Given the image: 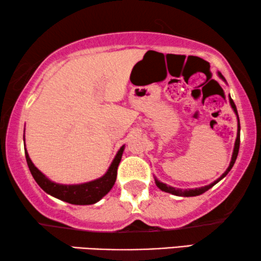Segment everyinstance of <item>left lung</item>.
I'll list each match as a JSON object with an SVG mask.
<instances>
[{
    "label": "left lung",
    "instance_id": "1",
    "mask_svg": "<svg viewBox=\"0 0 261 261\" xmlns=\"http://www.w3.org/2000/svg\"><path fill=\"white\" fill-rule=\"evenodd\" d=\"M218 76L220 79H222L223 82H226L225 76H223L221 73L218 72ZM228 99H229V104L232 106L234 113H236L237 116V119H238V134H237V138H236V143H234V149H233V153H232V159H230V162H229V166L228 168L226 169V171L223 172V174L220 176L218 179H215L214 182H212L211 185L208 186H204V187H201V188H195V189H179V188H174V187L171 186H168L166 183L161 182L160 179H157V177H155V183L156 186L159 187V188L162 190V192H166V193H170L172 195H176V196H185V197H189V196H197V195H201V194H203L204 192H207L208 189H211L213 186H215L216 183L219 181H221V179L225 177V176L228 174L230 171V169L233 168L234 163H236L237 161V157H238V153H239V146H240V120H239V116H238V110H237V106L234 104V101L232 100V98H230V94L228 95Z\"/></svg>",
    "mask_w": 261,
    "mask_h": 261
}]
</instances>
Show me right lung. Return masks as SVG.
Wrapping results in <instances>:
<instances>
[{
    "label": "right lung",
    "instance_id": "1",
    "mask_svg": "<svg viewBox=\"0 0 261 261\" xmlns=\"http://www.w3.org/2000/svg\"><path fill=\"white\" fill-rule=\"evenodd\" d=\"M124 149H125V145L120 146V149L116 153L112 163L110 164L108 171L101 177L90 182L79 183V185H61V183L53 182L52 179H49L45 174H42L34 166V163L32 162L31 157L28 155L27 149H24V155L33 177H34L36 183L41 187L43 192L49 194L53 197H57L59 200L65 201V202L85 205L93 204L98 202V201H100L112 189V187L116 182L117 169H118L119 162L122 160Z\"/></svg>",
    "mask_w": 261,
    "mask_h": 261
}]
</instances>
